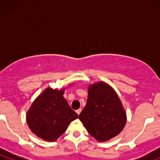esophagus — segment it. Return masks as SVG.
Segmentation results:
<instances>
[{
  "label": "esophagus",
  "mask_w": 160,
  "mask_h": 160,
  "mask_svg": "<svg viewBox=\"0 0 160 160\" xmlns=\"http://www.w3.org/2000/svg\"><path fill=\"white\" fill-rule=\"evenodd\" d=\"M81 111H82L81 108H80V109H78V110H77V111H76L77 113H78V114L79 115V114H80V112H81Z\"/></svg>",
  "instance_id": "1"
}]
</instances>
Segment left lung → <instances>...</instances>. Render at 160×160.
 I'll use <instances>...</instances> for the list:
<instances>
[{
    "instance_id": "1",
    "label": "left lung",
    "mask_w": 160,
    "mask_h": 160,
    "mask_svg": "<svg viewBox=\"0 0 160 160\" xmlns=\"http://www.w3.org/2000/svg\"><path fill=\"white\" fill-rule=\"evenodd\" d=\"M87 102L79 119L93 138L105 141L123 129L126 114L116 92L103 82L95 83L88 89Z\"/></svg>"
}]
</instances>
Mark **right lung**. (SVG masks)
<instances>
[{
  "mask_svg": "<svg viewBox=\"0 0 160 160\" xmlns=\"http://www.w3.org/2000/svg\"><path fill=\"white\" fill-rule=\"evenodd\" d=\"M64 90L47 88L33 102L26 115L27 123L37 136L54 141L78 118L63 97Z\"/></svg>",
  "mask_w": 160,
  "mask_h": 160,
  "instance_id": "right-lung-1",
  "label": "right lung"
}]
</instances>
